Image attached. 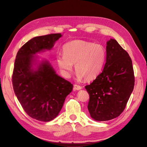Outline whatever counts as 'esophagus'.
I'll return each instance as SVG.
<instances>
[{"mask_svg": "<svg viewBox=\"0 0 147 147\" xmlns=\"http://www.w3.org/2000/svg\"><path fill=\"white\" fill-rule=\"evenodd\" d=\"M82 87L80 86H78V85L76 84H74V90H79L82 89Z\"/></svg>", "mask_w": 147, "mask_h": 147, "instance_id": "obj_1", "label": "esophagus"}]
</instances>
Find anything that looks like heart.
Here are the masks:
<instances>
[{
	"mask_svg": "<svg viewBox=\"0 0 147 147\" xmlns=\"http://www.w3.org/2000/svg\"><path fill=\"white\" fill-rule=\"evenodd\" d=\"M63 55H59L57 61L66 76H69L75 64L78 80H90L101 73L105 63L106 50L101 44L76 40L68 42L63 46Z\"/></svg>",
	"mask_w": 147,
	"mask_h": 147,
	"instance_id": "b5f03b06",
	"label": "heart"
}]
</instances>
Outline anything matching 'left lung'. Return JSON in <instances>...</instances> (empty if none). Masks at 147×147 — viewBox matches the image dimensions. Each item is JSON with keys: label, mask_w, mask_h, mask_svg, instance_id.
<instances>
[{"label": "left lung", "mask_w": 147, "mask_h": 147, "mask_svg": "<svg viewBox=\"0 0 147 147\" xmlns=\"http://www.w3.org/2000/svg\"><path fill=\"white\" fill-rule=\"evenodd\" d=\"M134 81L128 53L115 40H109L102 72L85 87L90 96L87 107L91 117L96 121H107L119 116L133 91Z\"/></svg>", "instance_id": "8db88e82"}]
</instances>
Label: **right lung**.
Masks as SVG:
<instances>
[{"instance_id": "1", "label": "right lung", "mask_w": 147, "mask_h": 147, "mask_svg": "<svg viewBox=\"0 0 147 147\" xmlns=\"http://www.w3.org/2000/svg\"><path fill=\"white\" fill-rule=\"evenodd\" d=\"M61 36L53 34L33 38L16 57L12 76L14 92L27 114L38 121L54 119L73 88L71 83L56 74L48 61L38 63L35 56L51 49Z\"/></svg>"}]
</instances>
